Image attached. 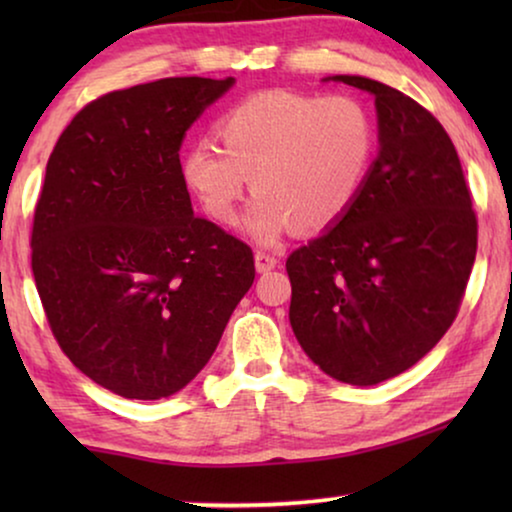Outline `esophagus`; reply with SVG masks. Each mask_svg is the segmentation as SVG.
<instances>
[{"instance_id": "esophagus-1", "label": "esophagus", "mask_w": 512, "mask_h": 512, "mask_svg": "<svg viewBox=\"0 0 512 512\" xmlns=\"http://www.w3.org/2000/svg\"><path fill=\"white\" fill-rule=\"evenodd\" d=\"M254 261H256V270L258 272H270V270H275L277 268V256L275 254H270V251H256L254 254Z\"/></svg>"}]
</instances>
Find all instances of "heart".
Wrapping results in <instances>:
<instances>
[{"instance_id": "b5f03b06", "label": "heart", "mask_w": 512, "mask_h": 512, "mask_svg": "<svg viewBox=\"0 0 512 512\" xmlns=\"http://www.w3.org/2000/svg\"><path fill=\"white\" fill-rule=\"evenodd\" d=\"M223 146L198 139L181 156V177L209 219L237 221L251 179L249 233L275 242L286 228L317 233L359 198L377 151V125L354 95L258 90L216 121Z\"/></svg>"}]
</instances>
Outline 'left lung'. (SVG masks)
<instances>
[{"label": "left lung", "mask_w": 512, "mask_h": 512, "mask_svg": "<svg viewBox=\"0 0 512 512\" xmlns=\"http://www.w3.org/2000/svg\"><path fill=\"white\" fill-rule=\"evenodd\" d=\"M335 81L375 95L380 156L352 209L286 258L289 319L326 375L370 387L415 366L457 319L478 219L431 111L380 81Z\"/></svg>", "instance_id": "8db88e82"}]
</instances>
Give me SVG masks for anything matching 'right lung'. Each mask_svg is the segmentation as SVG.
I'll return each mask as SVG.
<instances>
[{
  "label": "right lung",
  "mask_w": 512,
  "mask_h": 512,
  "mask_svg": "<svg viewBox=\"0 0 512 512\" xmlns=\"http://www.w3.org/2000/svg\"><path fill=\"white\" fill-rule=\"evenodd\" d=\"M233 79L172 76L88 102L48 158L32 275L69 361L123 398L177 394L212 359L254 251L193 214L186 130Z\"/></svg>",
  "instance_id": "1"
}]
</instances>
